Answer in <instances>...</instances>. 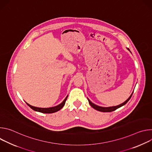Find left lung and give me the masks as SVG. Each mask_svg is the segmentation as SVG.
<instances>
[{
  "label": "left lung",
  "instance_id": "1",
  "mask_svg": "<svg viewBox=\"0 0 152 152\" xmlns=\"http://www.w3.org/2000/svg\"><path fill=\"white\" fill-rule=\"evenodd\" d=\"M129 50V49H127ZM134 93V92H133ZM133 93H132V94L131 95V96H130L124 103H121V104H119V105H117V106H112V107H101V106H97V105H96V104H94L93 103H92L88 99V102H89V103L90 104V105L94 108V109H95V110H97V111H100V112H104V113H108V112H112V111H115V110H116L117 109H118V108H119V107H121L122 106H123V105H124L129 100H130V99L131 98V97H132V94H133Z\"/></svg>",
  "mask_w": 152,
  "mask_h": 152
}]
</instances>
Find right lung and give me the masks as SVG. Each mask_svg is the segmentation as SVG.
<instances>
[{
    "mask_svg": "<svg viewBox=\"0 0 152 152\" xmlns=\"http://www.w3.org/2000/svg\"><path fill=\"white\" fill-rule=\"evenodd\" d=\"M67 97H68V96H67L66 97V99H64V100L61 103L58 104V106L52 107H48V108L37 107L32 106L29 104L27 103H26V104L31 108V109H32L33 110H34L35 111H38V112L42 113H45V114H50V113H55V112H57V111H59L61 109V108L64 106L65 103H66V101Z\"/></svg>",
    "mask_w": 152,
    "mask_h": 152,
    "instance_id": "obj_1",
    "label": "right lung"
}]
</instances>
